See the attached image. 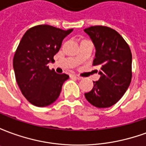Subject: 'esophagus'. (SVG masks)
Listing matches in <instances>:
<instances>
[{"label":"esophagus","mask_w":146,"mask_h":146,"mask_svg":"<svg viewBox=\"0 0 146 146\" xmlns=\"http://www.w3.org/2000/svg\"><path fill=\"white\" fill-rule=\"evenodd\" d=\"M72 76H73V77H74V78H76V79H77V80H81V79H82V77H81V76H78V75H75V74L72 75Z\"/></svg>","instance_id":"esophagus-1"}]
</instances>
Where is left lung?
Listing matches in <instances>:
<instances>
[{
  "mask_svg": "<svg viewBox=\"0 0 146 146\" xmlns=\"http://www.w3.org/2000/svg\"><path fill=\"white\" fill-rule=\"evenodd\" d=\"M95 45L93 66H98L100 78L94 81L86 99L95 107L108 108L116 104L131 81L132 54L128 44L116 30L103 26L84 30Z\"/></svg>",
  "mask_w": 146,
  "mask_h": 146,
  "instance_id": "left-lung-1",
  "label": "left lung"
}]
</instances>
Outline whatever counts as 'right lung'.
Returning <instances> with one entry per match:
<instances>
[{"instance_id":"1","label":"right lung","mask_w":146,"mask_h":146,"mask_svg":"<svg viewBox=\"0 0 146 146\" xmlns=\"http://www.w3.org/2000/svg\"><path fill=\"white\" fill-rule=\"evenodd\" d=\"M73 29L63 30L49 25H39L25 33L13 58L15 79L24 97L31 104L44 107L60 95L67 74H58L48 66L54 62L63 39Z\"/></svg>"}]
</instances>
